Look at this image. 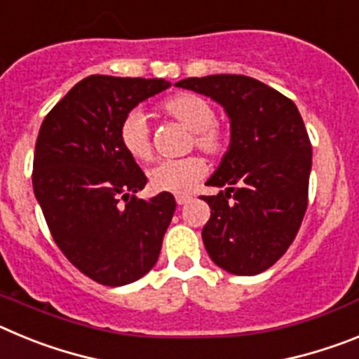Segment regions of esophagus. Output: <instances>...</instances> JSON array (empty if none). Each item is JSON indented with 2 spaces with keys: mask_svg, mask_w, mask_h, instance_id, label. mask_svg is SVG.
Instances as JSON below:
<instances>
[{
  "mask_svg": "<svg viewBox=\"0 0 359 359\" xmlns=\"http://www.w3.org/2000/svg\"><path fill=\"white\" fill-rule=\"evenodd\" d=\"M190 199H192V196H189V194H177L176 196L177 205H185V203H189Z\"/></svg>",
  "mask_w": 359,
  "mask_h": 359,
  "instance_id": "1",
  "label": "esophagus"
}]
</instances>
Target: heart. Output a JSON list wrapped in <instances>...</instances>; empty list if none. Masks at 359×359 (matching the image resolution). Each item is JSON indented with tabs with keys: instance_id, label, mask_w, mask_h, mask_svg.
I'll use <instances>...</instances> for the list:
<instances>
[{
	"instance_id": "b5f03b06",
	"label": "heart",
	"mask_w": 359,
	"mask_h": 359,
	"mask_svg": "<svg viewBox=\"0 0 359 359\" xmlns=\"http://www.w3.org/2000/svg\"><path fill=\"white\" fill-rule=\"evenodd\" d=\"M165 115L192 131V140L199 151L210 156H223L230 147V131L215 123V107L208 98L196 93H177L161 104ZM120 145L136 161H149L152 158L151 136L145 116L140 111H131L122 120L118 129ZM207 174V163L199 156H187L180 160H163L152 167L149 182L156 192L187 194Z\"/></svg>"
}]
</instances>
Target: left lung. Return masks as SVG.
<instances>
[{
  "mask_svg": "<svg viewBox=\"0 0 359 359\" xmlns=\"http://www.w3.org/2000/svg\"><path fill=\"white\" fill-rule=\"evenodd\" d=\"M207 95L230 118V147L201 196L210 219L201 237L219 268L257 275L280 259L307 210L313 151L293 100L246 75H208L176 82Z\"/></svg>",
  "mask_w": 359,
  "mask_h": 359,
  "instance_id": "8db88e82",
  "label": "left lung"
}]
</instances>
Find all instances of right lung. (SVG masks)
<instances>
[{"instance_id":"right-lung-1","label":"right lung","mask_w":359,"mask_h":359,"mask_svg":"<svg viewBox=\"0 0 359 359\" xmlns=\"http://www.w3.org/2000/svg\"><path fill=\"white\" fill-rule=\"evenodd\" d=\"M169 86L163 79L91 75L41 123L34 194L66 259L104 286H126L151 271L176 210L167 192L136 198L147 177L118 140L133 107Z\"/></svg>"}]
</instances>
